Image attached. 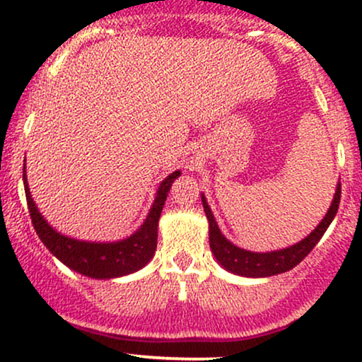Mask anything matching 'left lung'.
Listing matches in <instances>:
<instances>
[{"label": "left lung", "mask_w": 362, "mask_h": 362, "mask_svg": "<svg viewBox=\"0 0 362 362\" xmlns=\"http://www.w3.org/2000/svg\"><path fill=\"white\" fill-rule=\"evenodd\" d=\"M342 187L337 185L335 190V197L332 201L330 209L325 214V218L322 219V223L315 228V231L310 236H306L305 240H301L300 243L293 245V247L284 248V250H277L271 253H255V252H247L243 248L235 247L233 243L228 242L226 238L219 231L218 224L214 221V216L211 213L209 206H207L204 195H202V206H204L207 221H209V247L213 250L214 257L218 259L219 264L224 269H228L230 272L238 274V276H247V277H267L274 276V274H281L286 271H291L293 267H296L300 262L305 259L308 253L317 247L323 233L327 231V228L330 226L332 219L335 218L339 209L340 202V192H342Z\"/></svg>", "instance_id": "obj_1"}]
</instances>
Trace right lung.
<instances>
[{"label": "right lung", "mask_w": 362, "mask_h": 362, "mask_svg": "<svg viewBox=\"0 0 362 362\" xmlns=\"http://www.w3.org/2000/svg\"><path fill=\"white\" fill-rule=\"evenodd\" d=\"M178 175H180V172H173L161 182L155 204L149 211V216L143 226L132 236L115 243L78 242V240L68 238V236H62L57 231H54L45 223V219L40 216L34 201H32L27 178H25V167L23 185L32 224H34L39 238L49 248V252L56 255L62 264L71 267L73 271L83 274V276L95 277V279H110V277L126 276V274L138 271V269L144 267L153 257V253L156 250L158 219H160L161 209H163L165 201H167L170 187H172L173 180Z\"/></svg>", "instance_id": "1"}]
</instances>
